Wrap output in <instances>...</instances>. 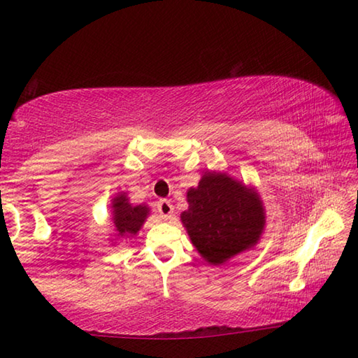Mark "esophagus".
<instances>
[{"label": "esophagus", "mask_w": 358, "mask_h": 358, "mask_svg": "<svg viewBox=\"0 0 358 358\" xmlns=\"http://www.w3.org/2000/svg\"><path fill=\"white\" fill-rule=\"evenodd\" d=\"M156 208L159 211L162 217H171L173 213V205L171 203V201H167V199H159L156 203Z\"/></svg>", "instance_id": "1"}]
</instances>
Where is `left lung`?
<instances>
[{
	"label": "left lung",
	"instance_id": "obj_1",
	"mask_svg": "<svg viewBox=\"0 0 358 358\" xmlns=\"http://www.w3.org/2000/svg\"><path fill=\"white\" fill-rule=\"evenodd\" d=\"M181 221L192 245L210 264H222L257 243L264 230L262 202L254 191L222 173H205L187 191Z\"/></svg>",
	"mask_w": 358,
	"mask_h": 358
}]
</instances>
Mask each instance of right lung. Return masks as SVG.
I'll return each instance as SVG.
<instances>
[{"instance_id":"1","label":"right lung","mask_w":358,"mask_h":358,"mask_svg":"<svg viewBox=\"0 0 358 358\" xmlns=\"http://www.w3.org/2000/svg\"><path fill=\"white\" fill-rule=\"evenodd\" d=\"M113 221L120 235H132L137 234L138 229L147 220L148 208L143 205L132 207L128 203V199L124 196H118L113 199Z\"/></svg>"}]
</instances>
